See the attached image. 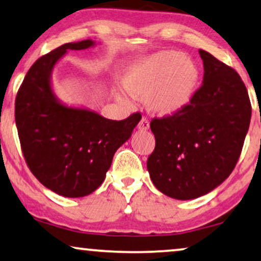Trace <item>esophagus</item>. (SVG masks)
Segmentation results:
<instances>
[{
    "label": "esophagus",
    "instance_id": "esophagus-1",
    "mask_svg": "<svg viewBox=\"0 0 261 261\" xmlns=\"http://www.w3.org/2000/svg\"><path fill=\"white\" fill-rule=\"evenodd\" d=\"M138 128H139V130H141V132L147 130L148 128H149L148 120L145 119V117H142L141 121H140V122H139V124H138Z\"/></svg>",
    "mask_w": 261,
    "mask_h": 261
}]
</instances>
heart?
<instances>
[{"label": "heart", "mask_w": 261, "mask_h": 261, "mask_svg": "<svg viewBox=\"0 0 261 261\" xmlns=\"http://www.w3.org/2000/svg\"><path fill=\"white\" fill-rule=\"evenodd\" d=\"M199 69L183 53L165 49L124 66L120 81L124 90L145 97L147 109L156 116H172L187 108L199 84Z\"/></svg>", "instance_id": "obj_1"}]
</instances>
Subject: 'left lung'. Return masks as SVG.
Returning a JSON list of instances; mask_svg holds the SVG:
<instances>
[{
    "mask_svg": "<svg viewBox=\"0 0 261 261\" xmlns=\"http://www.w3.org/2000/svg\"><path fill=\"white\" fill-rule=\"evenodd\" d=\"M204 66L201 88L187 108L153 119L155 148L149 177L171 198H198L229 177L251 122L248 92L237 71L199 49Z\"/></svg>",
    "mask_w": 261,
    "mask_h": 261,
    "instance_id": "8db88e82",
    "label": "left lung"
}]
</instances>
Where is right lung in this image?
<instances>
[{"label":"right lung","instance_id":"obj_1","mask_svg":"<svg viewBox=\"0 0 261 261\" xmlns=\"http://www.w3.org/2000/svg\"><path fill=\"white\" fill-rule=\"evenodd\" d=\"M95 41L69 42L42 56L24 77L15 99V122L21 148L32 173L64 197H84L106 178L113 156L141 120L106 119L94 110L69 107L52 89V71L67 51H81Z\"/></svg>","mask_w":261,"mask_h":261}]
</instances>
